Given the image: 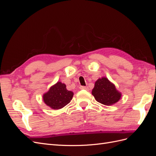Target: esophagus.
Segmentation results:
<instances>
[{
	"instance_id": "34e87169",
	"label": "esophagus",
	"mask_w": 156,
	"mask_h": 156,
	"mask_svg": "<svg viewBox=\"0 0 156 156\" xmlns=\"http://www.w3.org/2000/svg\"><path fill=\"white\" fill-rule=\"evenodd\" d=\"M80 88H81V90H88V87H84V86H81L80 87Z\"/></svg>"
}]
</instances>
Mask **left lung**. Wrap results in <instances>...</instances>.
Here are the masks:
<instances>
[{"mask_svg": "<svg viewBox=\"0 0 156 156\" xmlns=\"http://www.w3.org/2000/svg\"><path fill=\"white\" fill-rule=\"evenodd\" d=\"M96 100L105 105H112L120 100L122 94L106 77L98 79L92 91Z\"/></svg>", "mask_w": 156, "mask_h": 156, "instance_id": "obj_1", "label": "left lung"}]
</instances>
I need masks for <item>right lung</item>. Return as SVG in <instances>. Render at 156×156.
<instances>
[{"mask_svg":"<svg viewBox=\"0 0 156 156\" xmlns=\"http://www.w3.org/2000/svg\"><path fill=\"white\" fill-rule=\"evenodd\" d=\"M73 96V92L68 90L65 84L57 82L44 94L43 100L47 105L56 110L68 104L72 100Z\"/></svg>","mask_w":156,"mask_h":156,"instance_id":"obj_1","label":"right lung"}]
</instances>
